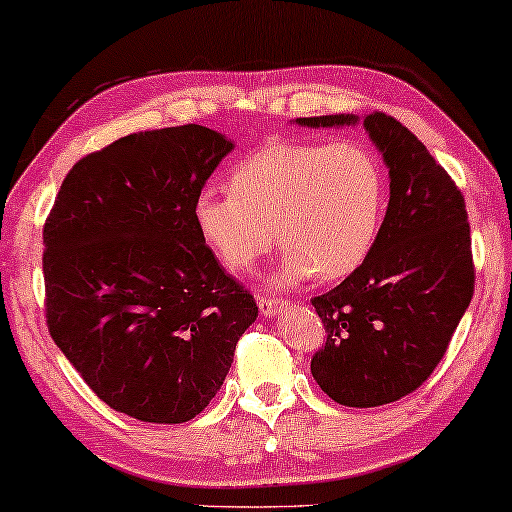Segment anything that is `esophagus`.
Instances as JSON below:
<instances>
[{"instance_id":"1","label":"esophagus","mask_w":512,"mask_h":512,"mask_svg":"<svg viewBox=\"0 0 512 512\" xmlns=\"http://www.w3.org/2000/svg\"><path fill=\"white\" fill-rule=\"evenodd\" d=\"M284 300H275V298H258V310H261L263 317H272L279 307H284Z\"/></svg>"}]
</instances>
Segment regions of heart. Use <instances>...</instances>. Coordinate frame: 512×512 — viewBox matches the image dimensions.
<instances>
[{
    "label": "heart",
    "instance_id": "heart-1",
    "mask_svg": "<svg viewBox=\"0 0 512 512\" xmlns=\"http://www.w3.org/2000/svg\"><path fill=\"white\" fill-rule=\"evenodd\" d=\"M228 191H202L195 200L202 242L223 268L247 275L277 237L286 249L277 286L310 275L333 282L359 270L380 235L389 193L380 156L356 139L263 146L233 167Z\"/></svg>",
    "mask_w": 512,
    "mask_h": 512
}]
</instances>
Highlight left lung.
Masks as SVG:
<instances>
[{"label": "left lung", "instance_id": "left-lung-1", "mask_svg": "<svg viewBox=\"0 0 512 512\" xmlns=\"http://www.w3.org/2000/svg\"><path fill=\"white\" fill-rule=\"evenodd\" d=\"M352 114L298 118L340 128ZM389 167V207L370 256L324 296L312 298L326 345L312 356L324 394L375 408L429 380L473 298L475 270L464 195L426 146L394 116L363 118Z\"/></svg>", "mask_w": 512, "mask_h": 512}]
</instances>
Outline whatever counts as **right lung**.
I'll list each match as a JSON object with an SVG mask.
<instances>
[{"label":"right lung","instance_id":"1","mask_svg":"<svg viewBox=\"0 0 512 512\" xmlns=\"http://www.w3.org/2000/svg\"><path fill=\"white\" fill-rule=\"evenodd\" d=\"M233 151L188 123L81 158L44 226L48 333L97 398L139 422L200 415L256 300L195 228V200Z\"/></svg>","mask_w":512,"mask_h":512}]
</instances>
